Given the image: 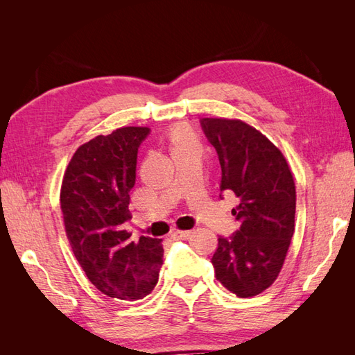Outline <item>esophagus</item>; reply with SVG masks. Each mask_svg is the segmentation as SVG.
I'll list each match as a JSON object with an SVG mask.
<instances>
[{
    "label": "esophagus",
    "instance_id": "34e87169",
    "mask_svg": "<svg viewBox=\"0 0 355 355\" xmlns=\"http://www.w3.org/2000/svg\"><path fill=\"white\" fill-rule=\"evenodd\" d=\"M191 232H192V231H180V230H175V231H171V237L176 239V240H185V239H188V237H189Z\"/></svg>",
    "mask_w": 355,
    "mask_h": 355
}]
</instances>
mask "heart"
I'll return each mask as SVG.
<instances>
[{
  "label": "heart",
  "instance_id": "heart-1",
  "mask_svg": "<svg viewBox=\"0 0 355 355\" xmlns=\"http://www.w3.org/2000/svg\"><path fill=\"white\" fill-rule=\"evenodd\" d=\"M191 135H189V132L187 130L185 127H182V125H176L173 130H171V133H170V141H171V144H173V146H178V145H180V144H185V142H188V141H191Z\"/></svg>",
  "mask_w": 355,
  "mask_h": 355
}]
</instances>
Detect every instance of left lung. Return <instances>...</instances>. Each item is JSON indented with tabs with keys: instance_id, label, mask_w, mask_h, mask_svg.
Wrapping results in <instances>:
<instances>
[{
	"instance_id": "8db88e82",
	"label": "left lung",
	"mask_w": 355,
	"mask_h": 355,
	"mask_svg": "<svg viewBox=\"0 0 355 355\" xmlns=\"http://www.w3.org/2000/svg\"><path fill=\"white\" fill-rule=\"evenodd\" d=\"M201 127L219 157L220 191L240 198L232 209L240 230L218 239L214 277L231 293L252 297L277 280L293 237L292 170L270 139L241 120L202 118Z\"/></svg>"
}]
</instances>
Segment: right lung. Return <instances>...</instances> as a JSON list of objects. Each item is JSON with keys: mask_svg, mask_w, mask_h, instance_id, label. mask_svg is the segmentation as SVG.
<instances>
[{"mask_svg": "<svg viewBox=\"0 0 355 355\" xmlns=\"http://www.w3.org/2000/svg\"><path fill=\"white\" fill-rule=\"evenodd\" d=\"M148 127H121L81 145L72 155L60 188V209L73 256L103 295L137 300L158 282L164 249L158 239L128 241L123 223L136 180L137 148Z\"/></svg>", "mask_w": 355, "mask_h": 355, "instance_id": "obj_1", "label": "right lung"}]
</instances>
